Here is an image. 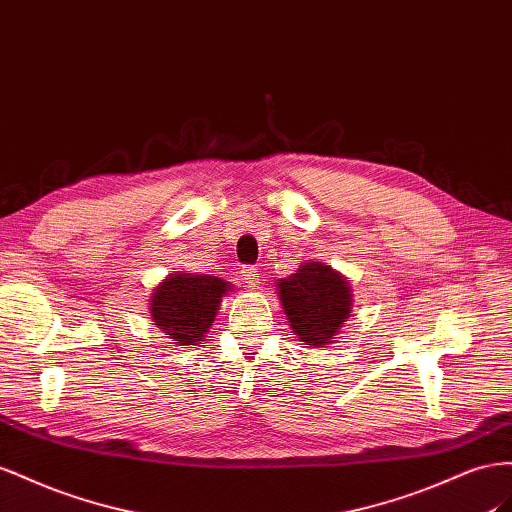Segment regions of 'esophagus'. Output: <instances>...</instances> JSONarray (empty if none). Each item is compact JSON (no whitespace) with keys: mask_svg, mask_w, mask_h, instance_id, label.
I'll list each match as a JSON object with an SVG mask.
<instances>
[{"mask_svg":"<svg viewBox=\"0 0 512 512\" xmlns=\"http://www.w3.org/2000/svg\"><path fill=\"white\" fill-rule=\"evenodd\" d=\"M240 276H242V281L248 287H255L257 285V268L255 266H242L240 268Z\"/></svg>","mask_w":512,"mask_h":512,"instance_id":"34e87169","label":"esophagus"}]
</instances>
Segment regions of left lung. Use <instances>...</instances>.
I'll return each mask as SVG.
<instances>
[{"label":"left lung","mask_w":512,"mask_h":512,"mask_svg":"<svg viewBox=\"0 0 512 512\" xmlns=\"http://www.w3.org/2000/svg\"><path fill=\"white\" fill-rule=\"evenodd\" d=\"M289 326L304 345L324 347L337 339L352 313V289L345 276L321 261H309L279 281Z\"/></svg>","instance_id":"obj_1"}]
</instances>
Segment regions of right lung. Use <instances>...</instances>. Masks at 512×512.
<instances>
[{
    "label": "right lung",
    "mask_w": 512,
    "mask_h": 512,
    "mask_svg": "<svg viewBox=\"0 0 512 512\" xmlns=\"http://www.w3.org/2000/svg\"><path fill=\"white\" fill-rule=\"evenodd\" d=\"M231 289V283L208 274H169L150 300L154 326L180 345H197L210 332L223 296Z\"/></svg>",
    "instance_id": "1"
}]
</instances>
